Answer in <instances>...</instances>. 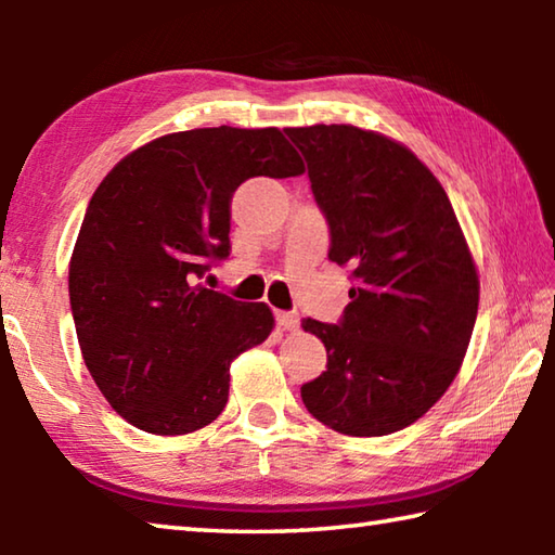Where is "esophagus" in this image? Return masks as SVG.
Listing matches in <instances>:
<instances>
[{"mask_svg":"<svg viewBox=\"0 0 555 555\" xmlns=\"http://www.w3.org/2000/svg\"><path fill=\"white\" fill-rule=\"evenodd\" d=\"M276 323L279 327H284V331H296L300 318L298 313H288V311H276Z\"/></svg>","mask_w":555,"mask_h":555,"instance_id":"34e87169","label":"esophagus"}]
</instances>
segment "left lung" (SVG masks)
Listing matches in <instances>:
<instances>
[{"mask_svg": "<svg viewBox=\"0 0 555 555\" xmlns=\"http://www.w3.org/2000/svg\"><path fill=\"white\" fill-rule=\"evenodd\" d=\"M331 228L327 259L352 269L337 325L306 318L327 367L300 399L345 436H387L443 397L463 364L480 281L443 185L406 146L352 125L286 129Z\"/></svg>", "mask_w": 555, "mask_h": 555, "instance_id": "1", "label": "left lung"}]
</instances>
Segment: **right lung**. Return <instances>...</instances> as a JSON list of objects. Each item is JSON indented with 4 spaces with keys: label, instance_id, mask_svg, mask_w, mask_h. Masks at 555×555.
<instances>
[{
    "label": "right lung",
    "instance_id": "add662e5",
    "mask_svg": "<svg viewBox=\"0 0 555 555\" xmlns=\"http://www.w3.org/2000/svg\"><path fill=\"white\" fill-rule=\"evenodd\" d=\"M298 173L276 127H210L139 146L98 185L70 257V311L86 367L131 426L183 436L222 413L232 360L267 340L274 315L195 281L230 257L232 193Z\"/></svg>",
    "mask_w": 555,
    "mask_h": 555
}]
</instances>
